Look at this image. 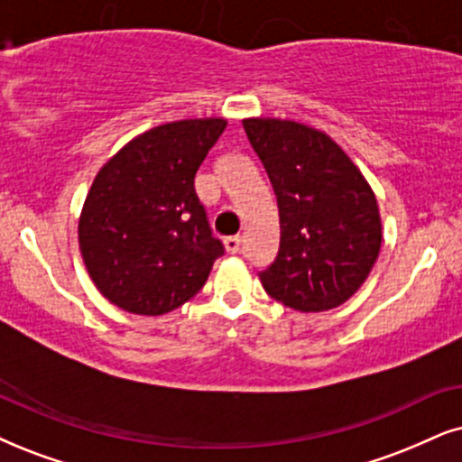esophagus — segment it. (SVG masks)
<instances>
[{"mask_svg":"<svg viewBox=\"0 0 462 462\" xmlns=\"http://www.w3.org/2000/svg\"><path fill=\"white\" fill-rule=\"evenodd\" d=\"M241 245H243V238L241 236H227V238H224V247H226L227 254H232V255L241 251Z\"/></svg>","mask_w":462,"mask_h":462,"instance_id":"obj_1","label":"esophagus"}]
</instances>
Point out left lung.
Segmentation results:
<instances>
[{
    "label": "left lung",
    "instance_id": "1",
    "mask_svg": "<svg viewBox=\"0 0 462 462\" xmlns=\"http://www.w3.org/2000/svg\"><path fill=\"white\" fill-rule=\"evenodd\" d=\"M243 127L273 183L282 226L277 258L260 273L266 294L302 313L343 305L382 247L369 180L315 127L274 116H249Z\"/></svg>",
    "mask_w": 462,
    "mask_h": 462
}]
</instances>
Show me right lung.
<instances>
[{"label":"right lung","mask_w":462,"mask_h":462,"mask_svg":"<svg viewBox=\"0 0 462 462\" xmlns=\"http://www.w3.org/2000/svg\"><path fill=\"white\" fill-rule=\"evenodd\" d=\"M227 121L183 119L138 134L93 179L79 217L91 282L113 305L163 315L194 299L224 245L194 179Z\"/></svg>","instance_id":"1"}]
</instances>
